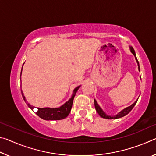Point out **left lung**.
I'll use <instances>...</instances> for the list:
<instances>
[{
	"instance_id": "1",
	"label": "left lung",
	"mask_w": 156,
	"mask_h": 156,
	"mask_svg": "<svg viewBox=\"0 0 156 156\" xmlns=\"http://www.w3.org/2000/svg\"><path fill=\"white\" fill-rule=\"evenodd\" d=\"M129 48H130L131 52L134 55V56H135V58H136V61H137V63H138V70L140 71V70L139 62H138V59H137V58H136V55L135 51H134V49H133V47H129ZM137 101H138V100H136V102H134V103L132 104V105H131V106H129V107H128L125 108V109H124L123 110H122V111H121V112H120L119 113H118V114H116V115H109L106 114V113H105L103 112V110H102V109H101V108H100V107L99 106L98 104L97 103L96 100H95V99H94V105H95V108H96V112H97L98 113V114L100 115V117H102V118H106V119H117V118H122V117H123V116L127 115L128 113H129V112H130L132 110V109H133V107L135 106L136 104V102H137Z\"/></svg>"
}]
</instances>
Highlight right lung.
Masks as SVG:
<instances>
[{"mask_svg": "<svg viewBox=\"0 0 156 156\" xmlns=\"http://www.w3.org/2000/svg\"><path fill=\"white\" fill-rule=\"evenodd\" d=\"M22 69H23V67H22ZM22 69H21L20 76H21V73H22ZM80 87V86H78L74 89L71 98L67 102H66L64 105H62V106H60L58 108H49V107L37 108V109H38V111L36 112V115H38L39 117L42 118V119L45 120H58L64 119V118H65L66 117H67L68 115L69 114V113L71 112V109H72L73 98H74L76 92H77ZM21 93H22L23 99H24L26 103L27 104L28 107H30L31 110H34V107L28 103L27 100H25V97L22 91H21Z\"/></svg>", "mask_w": 156, "mask_h": 156, "instance_id": "obj_1", "label": "right lung"}]
</instances>
